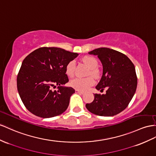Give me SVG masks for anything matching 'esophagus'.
<instances>
[{
    "mask_svg": "<svg viewBox=\"0 0 156 156\" xmlns=\"http://www.w3.org/2000/svg\"><path fill=\"white\" fill-rule=\"evenodd\" d=\"M75 92L76 93V94H83V91H80V90H75Z\"/></svg>",
    "mask_w": 156,
    "mask_h": 156,
    "instance_id": "1",
    "label": "esophagus"
}]
</instances>
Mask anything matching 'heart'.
Returning <instances> with one entry per match:
<instances>
[{
    "instance_id": "b5f03b06",
    "label": "heart",
    "mask_w": 156,
    "mask_h": 156,
    "mask_svg": "<svg viewBox=\"0 0 156 156\" xmlns=\"http://www.w3.org/2000/svg\"><path fill=\"white\" fill-rule=\"evenodd\" d=\"M83 61L86 65L90 68L87 74H91L96 77L99 74V70L97 68L98 62L97 59L91 56H86L83 58ZM76 69V62L74 61H71L68 62L66 66V74L68 76L72 78L74 76ZM70 86L74 88L84 91L87 90L94 83V79L91 76H87L86 78H76L70 81Z\"/></svg>"
}]
</instances>
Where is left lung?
<instances>
[{"mask_svg": "<svg viewBox=\"0 0 156 156\" xmlns=\"http://www.w3.org/2000/svg\"><path fill=\"white\" fill-rule=\"evenodd\" d=\"M89 54L97 55L103 65L102 77L95 88L107 91L94 94V100L87 103L86 108L99 116H114L126 108L136 90L134 64L125 54L109 48H98Z\"/></svg>", "mask_w": 156, "mask_h": 156, "instance_id": "8db88e82", "label": "left lung"}]
</instances>
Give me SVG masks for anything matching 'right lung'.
Returning <instances> with one entry per match:
<instances>
[{
  "mask_svg": "<svg viewBox=\"0 0 156 156\" xmlns=\"http://www.w3.org/2000/svg\"><path fill=\"white\" fill-rule=\"evenodd\" d=\"M78 55L61 48L43 47L23 59L17 76V87L30 112L39 117L50 118L66 110L75 90L62 86L69 81L66 66ZM55 85L58 86V90L53 91L51 87Z\"/></svg>",
  "mask_w": 156,
  "mask_h": 156,
  "instance_id": "add662e5",
  "label": "right lung"
}]
</instances>
